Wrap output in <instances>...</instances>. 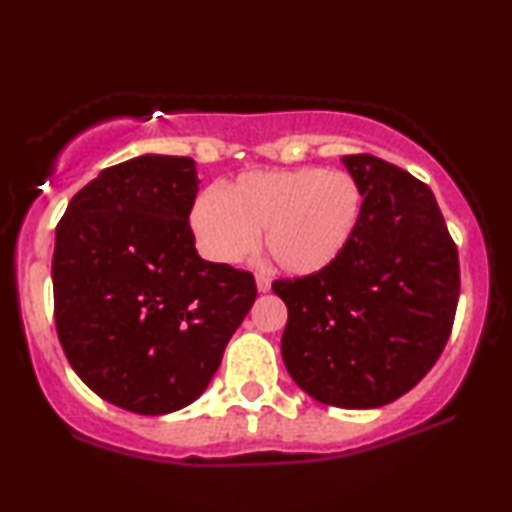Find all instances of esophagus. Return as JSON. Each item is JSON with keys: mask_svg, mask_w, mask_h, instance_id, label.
Returning a JSON list of instances; mask_svg holds the SVG:
<instances>
[{"mask_svg": "<svg viewBox=\"0 0 512 512\" xmlns=\"http://www.w3.org/2000/svg\"><path fill=\"white\" fill-rule=\"evenodd\" d=\"M255 280H257V291H259V293L271 291V277L264 275V273H257Z\"/></svg>", "mask_w": 512, "mask_h": 512, "instance_id": "34e87169", "label": "esophagus"}]
</instances>
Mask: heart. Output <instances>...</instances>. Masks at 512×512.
I'll use <instances>...</instances> for the list:
<instances>
[{
  "label": "heart",
  "mask_w": 512,
  "mask_h": 512,
  "mask_svg": "<svg viewBox=\"0 0 512 512\" xmlns=\"http://www.w3.org/2000/svg\"><path fill=\"white\" fill-rule=\"evenodd\" d=\"M359 216L361 189L348 171L246 173L228 194L205 189L196 198L192 230L212 262H241L264 232L268 255L284 273L316 275L345 253Z\"/></svg>",
  "instance_id": "heart-1"
}]
</instances>
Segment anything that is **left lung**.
Returning <instances> with one entry per match:
<instances>
[{
    "label": "left lung",
    "mask_w": 512,
    "mask_h": 512,
    "mask_svg": "<svg viewBox=\"0 0 512 512\" xmlns=\"http://www.w3.org/2000/svg\"><path fill=\"white\" fill-rule=\"evenodd\" d=\"M361 189L354 237L316 275L275 280L282 359L314 400L377 409L409 393L452 334L461 268L431 189L370 153L343 155Z\"/></svg>",
    "instance_id": "left-lung-1"
}]
</instances>
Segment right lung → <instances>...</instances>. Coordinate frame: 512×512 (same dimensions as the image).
<instances>
[{"label":"right lung","mask_w":512,"mask_h":512,"mask_svg":"<svg viewBox=\"0 0 512 512\" xmlns=\"http://www.w3.org/2000/svg\"><path fill=\"white\" fill-rule=\"evenodd\" d=\"M198 183L192 158L140 155L103 169L56 225L65 357L99 397L140 415L192 404L257 298L253 273L196 253Z\"/></svg>","instance_id":"add662e5"}]
</instances>
